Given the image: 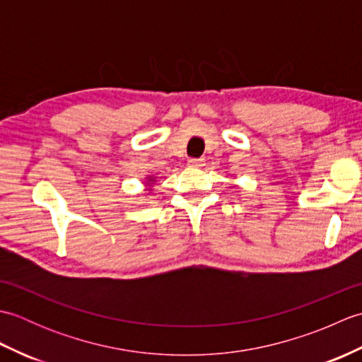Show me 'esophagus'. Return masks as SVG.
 I'll list each match as a JSON object with an SVG mask.
<instances>
[{"mask_svg": "<svg viewBox=\"0 0 362 362\" xmlns=\"http://www.w3.org/2000/svg\"><path fill=\"white\" fill-rule=\"evenodd\" d=\"M205 165L204 158H189L188 160V166L191 168H202Z\"/></svg>", "mask_w": 362, "mask_h": 362, "instance_id": "1", "label": "esophagus"}]
</instances>
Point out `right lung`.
<instances>
[{
    "instance_id": "add662e5",
    "label": "right lung",
    "mask_w": 362,
    "mask_h": 362,
    "mask_svg": "<svg viewBox=\"0 0 362 362\" xmlns=\"http://www.w3.org/2000/svg\"><path fill=\"white\" fill-rule=\"evenodd\" d=\"M153 182H156V177H152V175H149V177H146V187H151Z\"/></svg>"
}]
</instances>
